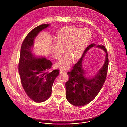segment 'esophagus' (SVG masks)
Returning <instances> with one entry per match:
<instances>
[{"mask_svg": "<svg viewBox=\"0 0 127 127\" xmlns=\"http://www.w3.org/2000/svg\"><path fill=\"white\" fill-rule=\"evenodd\" d=\"M65 72H66V71H65L64 69H60V74L65 73Z\"/></svg>", "mask_w": 127, "mask_h": 127, "instance_id": "esophagus-1", "label": "esophagus"}]
</instances>
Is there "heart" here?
Masks as SVG:
<instances>
[{
  "label": "heart",
  "mask_w": 127,
  "mask_h": 127,
  "mask_svg": "<svg viewBox=\"0 0 127 127\" xmlns=\"http://www.w3.org/2000/svg\"><path fill=\"white\" fill-rule=\"evenodd\" d=\"M91 36V31L87 28L68 26L59 31L56 37L58 43H53L52 51L55 58L60 59L64 46L67 54L59 64L61 67H68L72 57L76 59L81 56L90 41Z\"/></svg>",
  "instance_id": "1"
}]
</instances>
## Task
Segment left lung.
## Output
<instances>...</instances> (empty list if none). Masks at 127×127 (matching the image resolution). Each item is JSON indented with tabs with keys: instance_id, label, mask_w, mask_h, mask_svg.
Listing matches in <instances>:
<instances>
[{
	"instance_id": "8db88e82",
	"label": "left lung",
	"mask_w": 127,
	"mask_h": 127,
	"mask_svg": "<svg viewBox=\"0 0 127 127\" xmlns=\"http://www.w3.org/2000/svg\"><path fill=\"white\" fill-rule=\"evenodd\" d=\"M95 46L105 51L106 60L104 65L98 72L91 78H88L85 77V73L82 67V62L88 50ZM108 66V53L103 45L96 46L95 44L92 43L88 46L82 57L73 66L72 70L67 72L69 79L65 83L67 101L77 107H82L90 103L96 97L103 86L107 77Z\"/></svg>"
}]
</instances>
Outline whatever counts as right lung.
I'll return each mask as SVG.
<instances>
[{
    "mask_svg": "<svg viewBox=\"0 0 127 127\" xmlns=\"http://www.w3.org/2000/svg\"><path fill=\"white\" fill-rule=\"evenodd\" d=\"M49 24L40 25L32 30L22 42L18 63V72L22 86L33 101L41 103L51 96L55 79L59 70L50 71L52 62L45 58L36 57L32 53L34 40L40 32Z\"/></svg>",
    "mask_w": 127,
    "mask_h": 127,
    "instance_id": "add662e5",
    "label": "right lung"
}]
</instances>
